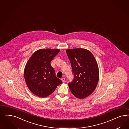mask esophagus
I'll list each match as a JSON object with an SVG mask.
<instances>
[{
  "label": "esophagus",
  "instance_id": "34e87169",
  "mask_svg": "<svg viewBox=\"0 0 129 129\" xmlns=\"http://www.w3.org/2000/svg\"><path fill=\"white\" fill-rule=\"evenodd\" d=\"M61 80H62V82L63 83H65V82H66V79H65L64 78H62L61 79Z\"/></svg>",
  "mask_w": 129,
  "mask_h": 129
}]
</instances>
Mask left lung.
<instances>
[{
	"mask_svg": "<svg viewBox=\"0 0 129 129\" xmlns=\"http://www.w3.org/2000/svg\"><path fill=\"white\" fill-rule=\"evenodd\" d=\"M74 79L68 85L71 92L83 99L94 91L99 80V68L95 59L89 51L83 48L67 49Z\"/></svg>",
	"mask_w": 129,
	"mask_h": 129,
	"instance_id": "obj_1",
	"label": "left lung"
}]
</instances>
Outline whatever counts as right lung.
I'll return each mask as SVG.
<instances>
[{"label":"right lung","instance_id":"right-lung-1","mask_svg":"<svg viewBox=\"0 0 129 129\" xmlns=\"http://www.w3.org/2000/svg\"><path fill=\"white\" fill-rule=\"evenodd\" d=\"M59 49H40L35 52L27 62L24 70L25 81L29 90L40 97L52 93L62 83L50 62L58 54Z\"/></svg>","mask_w":129,"mask_h":129}]
</instances>
